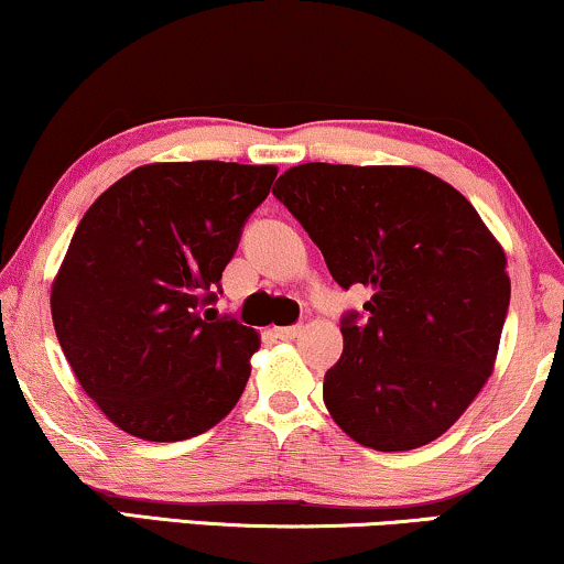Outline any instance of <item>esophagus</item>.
<instances>
[{
  "mask_svg": "<svg viewBox=\"0 0 564 564\" xmlns=\"http://www.w3.org/2000/svg\"><path fill=\"white\" fill-rule=\"evenodd\" d=\"M275 335V338H281V340H294L299 333H302V325H291V327H273V330H270Z\"/></svg>",
  "mask_w": 564,
  "mask_h": 564,
  "instance_id": "1",
  "label": "esophagus"
}]
</instances>
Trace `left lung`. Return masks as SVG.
I'll return each mask as SVG.
<instances>
[{
  "label": "left lung",
  "mask_w": 564,
  "mask_h": 564,
  "mask_svg": "<svg viewBox=\"0 0 564 564\" xmlns=\"http://www.w3.org/2000/svg\"><path fill=\"white\" fill-rule=\"evenodd\" d=\"M273 195L315 241L338 286L372 291L340 323L323 401L359 445H430L495 369L510 304L508 258L458 189L416 166L302 163Z\"/></svg>",
  "instance_id": "obj_1"
}]
</instances>
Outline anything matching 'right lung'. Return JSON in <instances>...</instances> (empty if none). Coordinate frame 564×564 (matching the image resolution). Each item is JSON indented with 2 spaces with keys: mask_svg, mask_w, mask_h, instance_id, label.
Instances as JSON below:
<instances>
[{
  "mask_svg": "<svg viewBox=\"0 0 564 564\" xmlns=\"http://www.w3.org/2000/svg\"><path fill=\"white\" fill-rule=\"evenodd\" d=\"M278 174L148 163L90 205L52 283L56 338L111 424L148 442L208 432L237 405L260 335L205 306Z\"/></svg>",
  "mask_w": 564,
  "mask_h": 564,
  "instance_id": "1",
  "label": "right lung"
}]
</instances>
